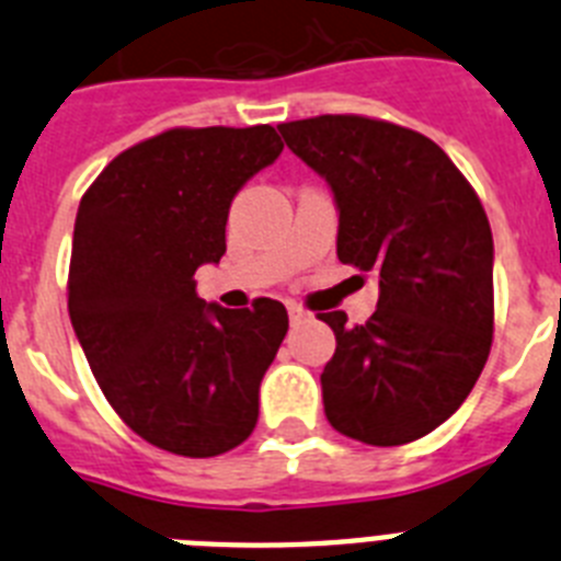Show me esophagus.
Returning a JSON list of instances; mask_svg holds the SVG:
<instances>
[{
	"label": "esophagus",
	"instance_id": "34e87169",
	"mask_svg": "<svg viewBox=\"0 0 561 561\" xmlns=\"http://www.w3.org/2000/svg\"><path fill=\"white\" fill-rule=\"evenodd\" d=\"M286 311H289L291 325H297V323H304V320H309V311L300 309V306H297V304H289V306H286Z\"/></svg>",
	"mask_w": 561,
	"mask_h": 561
}]
</instances>
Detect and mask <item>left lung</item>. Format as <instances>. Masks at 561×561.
Here are the masks:
<instances>
[{"instance_id": "8db88e82", "label": "left lung", "mask_w": 561, "mask_h": 561, "mask_svg": "<svg viewBox=\"0 0 561 561\" xmlns=\"http://www.w3.org/2000/svg\"><path fill=\"white\" fill-rule=\"evenodd\" d=\"M286 146L334 193L342 264L379 277L365 325L320 314L331 427L370 447L433 433L472 393L494 323V241L472 185L430 137L356 114L280 123Z\"/></svg>"}]
</instances>
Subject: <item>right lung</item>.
<instances>
[{
	"instance_id": "right-lung-1",
	"label": "right lung",
	"mask_w": 561,
	"mask_h": 561,
	"mask_svg": "<svg viewBox=\"0 0 561 561\" xmlns=\"http://www.w3.org/2000/svg\"><path fill=\"white\" fill-rule=\"evenodd\" d=\"M272 126L171 128L114 157L72 232L69 320L103 396L134 433L185 458L244 444L289 317L207 304L196 270L225 255L236 193L280 157Z\"/></svg>"
}]
</instances>
